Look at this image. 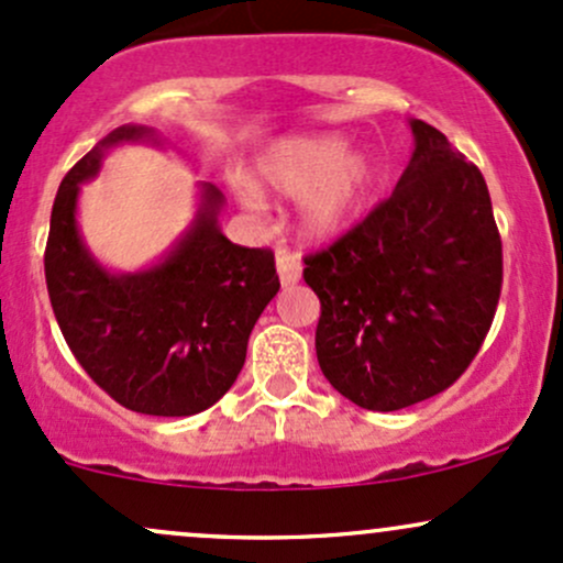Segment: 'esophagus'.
<instances>
[{
	"label": "esophagus",
	"mask_w": 563,
	"mask_h": 563,
	"mask_svg": "<svg viewBox=\"0 0 563 563\" xmlns=\"http://www.w3.org/2000/svg\"><path fill=\"white\" fill-rule=\"evenodd\" d=\"M275 267H277V275H280L283 288H291V286H296V283H299L301 267H299V258H296L294 253L277 251Z\"/></svg>",
	"instance_id": "obj_1"
}]
</instances>
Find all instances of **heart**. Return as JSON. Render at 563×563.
Here are the masks:
<instances>
[{
  "instance_id": "b5f03b06",
  "label": "heart",
  "mask_w": 563,
  "mask_h": 563,
  "mask_svg": "<svg viewBox=\"0 0 563 563\" xmlns=\"http://www.w3.org/2000/svg\"><path fill=\"white\" fill-rule=\"evenodd\" d=\"M379 159L368 150H350L339 133L280 139L256 163V191L299 200L296 227L310 243H333L361 219L379 187ZM243 200L262 208L253 191Z\"/></svg>"
}]
</instances>
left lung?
I'll use <instances>...</instances> for the list:
<instances>
[{"label": "left lung", "instance_id": "8db88e82", "mask_svg": "<svg viewBox=\"0 0 563 563\" xmlns=\"http://www.w3.org/2000/svg\"><path fill=\"white\" fill-rule=\"evenodd\" d=\"M413 152L390 200L305 258L320 299L314 352L336 393L398 411L471 366L503 288L489 189L446 135L409 120Z\"/></svg>", "mask_w": 563, "mask_h": 563}]
</instances>
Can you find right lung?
I'll use <instances>...</instances> for the list:
<instances>
[{
  "label": "right lung",
  "mask_w": 563,
  "mask_h": 563,
  "mask_svg": "<svg viewBox=\"0 0 563 563\" xmlns=\"http://www.w3.org/2000/svg\"><path fill=\"white\" fill-rule=\"evenodd\" d=\"M125 144L168 146L154 128L131 122L66 173L45 251L47 294L79 366L117 404L150 417H191L238 379L253 325L280 291L275 256L227 240L224 195L197 181V211L157 262L133 272L98 262L79 230V191Z\"/></svg>",
  "instance_id": "obj_1"
}]
</instances>
